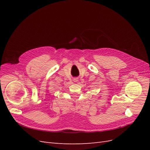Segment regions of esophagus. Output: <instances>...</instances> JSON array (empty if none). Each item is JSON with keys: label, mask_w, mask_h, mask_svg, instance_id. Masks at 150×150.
I'll list each match as a JSON object with an SVG mask.
<instances>
[{"label": "esophagus", "mask_w": 150, "mask_h": 150, "mask_svg": "<svg viewBox=\"0 0 150 150\" xmlns=\"http://www.w3.org/2000/svg\"><path fill=\"white\" fill-rule=\"evenodd\" d=\"M74 81L75 82H76V81H78V80H77V79H74Z\"/></svg>", "instance_id": "esophagus-1"}]
</instances>
